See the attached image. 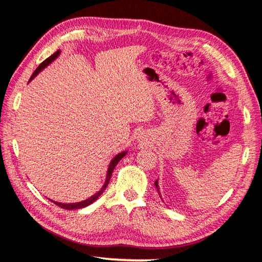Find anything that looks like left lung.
I'll use <instances>...</instances> for the list:
<instances>
[{
	"label": "left lung",
	"mask_w": 262,
	"mask_h": 262,
	"mask_svg": "<svg viewBox=\"0 0 262 262\" xmlns=\"http://www.w3.org/2000/svg\"><path fill=\"white\" fill-rule=\"evenodd\" d=\"M158 180H156L155 182H154V184H155V186H156V188H157V191H158V182H157Z\"/></svg>",
	"instance_id": "8db88e82"
}]
</instances>
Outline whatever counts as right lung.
Segmentation results:
<instances>
[{
	"instance_id": "right-lung-1",
	"label": "right lung",
	"mask_w": 262,
	"mask_h": 262,
	"mask_svg": "<svg viewBox=\"0 0 262 262\" xmlns=\"http://www.w3.org/2000/svg\"><path fill=\"white\" fill-rule=\"evenodd\" d=\"M59 54H60V50H58L57 52H54L53 54L50 55V57H49L48 59H46L43 62H41L40 66H39V67L36 69V71L33 73V75H31L29 82H30L31 80H33V78H34L39 72H40L41 70H43L47 66H49L50 63H51L54 59H57ZM125 154H126V152L119 153L118 155H116V156L113 158V161L110 162V164H109L108 171H107V176H106V181H105L104 186H102V188L99 190V191H98L97 193H95L94 195H92L91 198H89V199H86V200H84V201H82V202H77V203H60V202H54V201H52V200H51V201H52L54 204H57L58 207H60V208H62V209H67V210H77V209H82V208L87 207V205L92 204L93 202H95V201H96V200L98 199L99 195H100L102 192H104V190L106 189V187H107L108 184H109L110 178H112V175H113L115 167L117 166V164L119 163V161H120L121 158H122Z\"/></svg>"
}]
</instances>
